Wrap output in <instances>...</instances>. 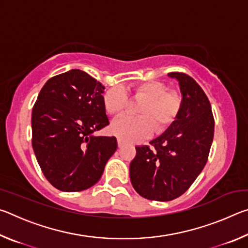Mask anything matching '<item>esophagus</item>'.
I'll list each match as a JSON object with an SVG mask.
<instances>
[{
  "mask_svg": "<svg viewBox=\"0 0 248 248\" xmlns=\"http://www.w3.org/2000/svg\"><path fill=\"white\" fill-rule=\"evenodd\" d=\"M117 142H118V146L119 148H121V146H124V142L121 140V139H117Z\"/></svg>",
  "mask_w": 248,
  "mask_h": 248,
  "instance_id": "obj_1",
  "label": "esophagus"
}]
</instances>
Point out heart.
I'll return each instance as SVG.
<instances>
[{"label": "heart", "instance_id": "obj_1", "mask_svg": "<svg viewBox=\"0 0 248 248\" xmlns=\"http://www.w3.org/2000/svg\"><path fill=\"white\" fill-rule=\"evenodd\" d=\"M133 98L142 100L137 107V115L121 116L112 121L110 131L124 141H136L151 132L161 134L175 123L183 106V97L178 92L167 91L164 83L150 81L131 85L129 89ZM128 96L121 87L115 86L104 94L105 111L117 116L124 110Z\"/></svg>", "mask_w": 248, "mask_h": 248}]
</instances>
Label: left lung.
<instances>
[{
	"mask_svg": "<svg viewBox=\"0 0 248 248\" xmlns=\"http://www.w3.org/2000/svg\"><path fill=\"white\" fill-rule=\"evenodd\" d=\"M169 77L177 79L183 97L177 119L151 148L136 146L130 163L134 190L149 200H173L191 186L208 161L215 133L211 105L199 84L185 73Z\"/></svg>",
	"mask_w": 248,
	"mask_h": 248,
	"instance_id": "left-lung-1",
	"label": "left lung"
}]
</instances>
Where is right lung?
I'll use <instances>...</instances> for the list:
<instances>
[{"mask_svg":"<svg viewBox=\"0 0 248 248\" xmlns=\"http://www.w3.org/2000/svg\"><path fill=\"white\" fill-rule=\"evenodd\" d=\"M104 90L97 79L74 69L48 79L33 105V152L45 177L59 190L93 186L117 150L115 137L93 134L109 124Z\"/></svg>","mask_w":248,"mask_h":248,"instance_id":"1","label":"right lung"}]
</instances>
